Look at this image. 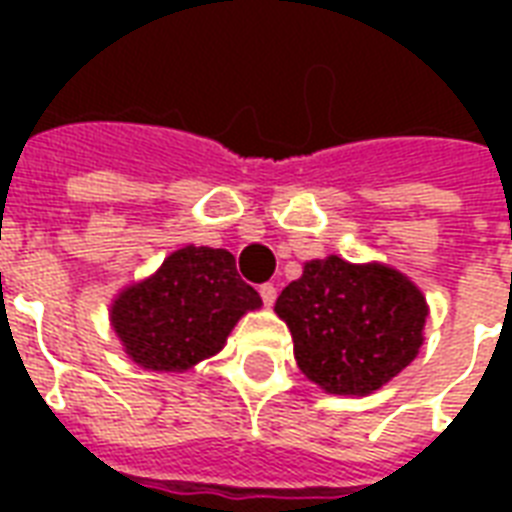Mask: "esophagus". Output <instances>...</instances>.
<instances>
[{"label":"esophagus","instance_id":"esophagus-1","mask_svg":"<svg viewBox=\"0 0 512 512\" xmlns=\"http://www.w3.org/2000/svg\"><path fill=\"white\" fill-rule=\"evenodd\" d=\"M260 297H263V303L271 308L273 300H276V287H273V284H263V287H260Z\"/></svg>","mask_w":512,"mask_h":512}]
</instances>
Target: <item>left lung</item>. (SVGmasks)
Instances as JSON below:
<instances>
[{"label":"left lung","mask_w":512,"mask_h":512,"mask_svg":"<svg viewBox=\"0 0 512 512\" xmlns=\"http://www.w3.org/2000/svg\"><path fill=\"white\" fill-rule=\"evenodd\" d=\"M295 340L297 366L337 396L382 388L420 353L428 303L404 273L337 255L305 263L276 300Z\"/></svg>","instance_id":"obj_1"}]
</instances>
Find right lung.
<instances>
[{
  "mask_svg": "<svg viewBox=\"0 0 512 512\" xmlns=\"http://www.w3.org/2000/svg\"><path fill=\"white\" fill-rule=\"evenodd\" d=\"M263 305L225 249L183 247L111 305L124 353L151 372H185L223 348L236 321Z\"/></svg>",
  "mask_w": 512,
  "mask_h": 512,
  "instance_id": "right-lung-1",
  "label": "right lung"
}]
</instances>
